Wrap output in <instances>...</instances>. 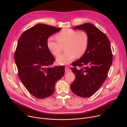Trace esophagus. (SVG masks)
I'll use <instances>...</instances> for the list:
<instances>
[{
	"label": "esophagus",
	"mask_w": 127,
	"mask_h": 127,
	"mask_svg": "<svg viewBox=\"0 0 127 127\" xmlns=\"http://www.w3.org/2000/svg\"><path fill=\"white\" fill-rule=\"evenodd\" d=\"M65 71L66 73H67V72H69L71 71V69L68 67H66L65 68Z\"/></svg>",
	"instance_id": "34e87169"
}]
</instances>
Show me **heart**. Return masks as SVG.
<instances>
[{"label": "heart", "mask_w": 127, "mask_h": 127, "mask_svg": "<svg viewBox=\"0 0 127 127\" xmlns=\"http://www.w3.org/2000/svg\"><path fill=\"white\" fill-rule=\"evenodd\" d=\"M57 41L50 37L47 40V46L50 52L58 56L65 48V53L58 56L57 62L60 65H67L76 56L80 57L86 52L88 45V36L84 31H77L71 29H65L55 35Z\"/></svg>", "instance_id": "1"}]
</instances>
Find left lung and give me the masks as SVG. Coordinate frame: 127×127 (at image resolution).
<instances>
[{
	"instance_id": "left-lung-1",
	"label": "left lung",
	"mask_w": 127,
	"mask_h": 127,
	"mask_svg": "<svg viewBox=\"0 0 127 127\" xmlns=\"http://www.w3.org/2000/svg\"><path fill=\"white\" fill-rule=\"evenodd\" d=\"M72 29L85 31L89 41L85 54L72 63L71 69L75 79L70 88L76 95L88 97L97 91L107 77L113 62L111 44L105 34L92 24L85 23ZM77 65L84 67L77 69Z\"/></svg>"
}]
</instances>
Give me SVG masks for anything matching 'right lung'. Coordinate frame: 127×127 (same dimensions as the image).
<instances>
[{
    "label": "right lung",
    "mask_w": 127,
    "mask_h": 127,
    "mask_svg": "<svg viewBox=\"0 0 127 127\" xmlns=\"http://www.w3.org/2000/svg\"><path fill=\"white\" fill-rule=\"evenodd\" d=\"M62 28L37 24L24 32L17 42L14 61L18 75L28 92L43 99L53 94L56 82L65 73L63 66L51 67L55 60L47 40Z\"/></svg>",
    "instance_id": "add662e5"
}]
</instances>
